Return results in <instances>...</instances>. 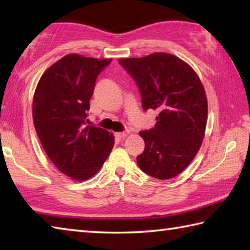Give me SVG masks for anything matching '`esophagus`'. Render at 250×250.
<instances>
[{"mask_svg": "<svg viewBox=\"0 0 250 250\" xmlns=\"http://www.w3.org/2000/svg\"><path fill=\"white\" fill-rule=\"evenodd\" d=\"M128 132H117L116 133V137L119 138V139H124L125 137H128Z\"/></svg>", "mask_w": 250, "mask_h": 250, "instance_id": "34e87169", "label": "esophagus"}]
</instances>
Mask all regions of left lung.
<instances>
[{"label":"left lung","mask_w":250,"mask_h":250,"mask_svg":"<svg viewBox=\"0 0 250 250\" xmlns=\"http://www.w3.org/2000/svg\"><path fill=\"white\" fill-rule=\"evenodd\" d=\"M137 82L145 110H158L156 125L141 131L145 151L137 156L141 170L159 180L183 172L205 137L207 98L198 75L188 62L167 53L120 58Z\"/></svg>","instance_id":"8db88e82"}]
</instances>
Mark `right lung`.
I'll list each match as a JSON object with an SVG mask.
<instances>
[{"label":"right lung","mask_w":250,"mask_h":250,"mask_svg":"<svg viewBox=\"0 0 250 250\" xmlns=\"http://www.w3.org/2000/svg\"><path fill=\"white\" fill-rule=\"evenodd\" d=\"M111 58L68 54L42 75L33 98V121L46 154L62 174L86 181L98 172L115 137L98 126H84L97 76Z\"/></svg>","instance_id":"obj_1"}]
</instances>
